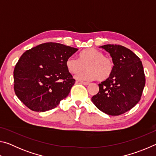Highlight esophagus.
Wrapping results in <instances>:
<instances>
[{
    "mask_svg": "<svg viewBox=\"0 0 156 156\" xmlns=\"http://www.w3.org/2000/svg\"><path fill=\"white\" fill-rule=\"evenodd\" d=\"M79 83H80V84H84V85H88V84H89L88 82H83V81H80V82H79Z\"/></svg>",
    "mask_w": 156,
    "mask_h": 156,
    "instance_id": "1",
    "label": "esophagus"
}]
</instances>
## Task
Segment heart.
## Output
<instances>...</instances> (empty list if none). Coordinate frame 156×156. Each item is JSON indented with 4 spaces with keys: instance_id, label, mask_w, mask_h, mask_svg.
<instances>
[{
    "instance_id": "heart-1",
    "label": "heart",
    "mask_w": 156,
    "mask_h": 156,
    "mask_svg": "<svg viewBox=\"0 0 156 156\" xmlns=\"http://www.w3.org/2000/svg\"><path fill=\"white\" fill-rule=\"evenodd\" d=\"M88 69L79 73L85 68ZM66 67L72 73H77L76 78L78 80H95L103 81L112 74L114 64L112 59L105 56L102 51L95 48L84 49L78 54V59L70 56L66 60Z\"/></svg>"
}]
</instances>
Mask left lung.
Wrapping results in <instances>:
<instances>
[{"label":"left lung","instance_id":"1","mask_svg":"<svg viewBox=\"0 0 156 156\" xmlns=\"http://www.w3.org/2000/svg\"><path fill=\"white\" fill-rule=\"evenodd\" d=\"M100 47L110 54L114 64L112 74L98 84L99 91L91 101L101 112L119 115L128 112L141 98L145 76L140 59L119 44H105Z\"/></svg>","mask_w":156,"mask_h":156}]
</instances>
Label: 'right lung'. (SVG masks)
Returning a JSON list of instances; mask_svg holds the SVG:
<instances>
[{
	"label": "right lung",
	"mask_w": 156,
	"mask_h": 156,
	"mask_svg": "<svg viewBox=\"0 0 156 156\" xmlns=\"http://www.w3.org/2000/svg\"><path fill=\"white\" fill-rule=\"evenodd\" d=\"M78 49L46 43L26 51L15 66V94L29 109L44 112L56 107L75 83L66 60Z\"/></svg>",
	"instance_id": "right-lung-1"
}]
</instances>
